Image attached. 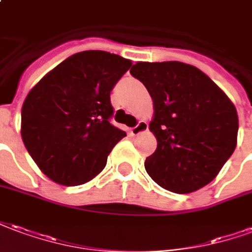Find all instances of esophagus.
I'll list each match as a JSON object with an SVG mask.
<instances>
[{
	"instance_id": "obj_1",
	"label": "esophagus",
	"mask_w": 252,
	"mask_h": 252,
	"mask_svg": "<svg viewBox=\"0 0 252 252\" xmlns=\"http://www.w3.org/2000/svg\"><path fill=\"white\" fill-rule=\"evenodd\" d=\"M148 130H149L148 122H145V121H139L138 125H137V126H134V127L130 130V133H131V135H139L141 133H145V131H148Z\"/></svg>"
}]
</instances>
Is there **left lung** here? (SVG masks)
<instances>
[{
	"label": "left lung",
	"instance_id": "left-lung-1",
	"mask_svg": "<svg viewBox=\"0 0 252 252\" xmlns=\"http://www.w3.org/2000/svg\"><path fill=\"white\" fill-rule=\"evenodd\" d=\"M130 73L153 99L149 127L157 149L145 162L149 176L176 193L209 184L236 148L234 103L203 71L181 62H138Z\"/></svg>",
	"mask_w": 252,
	"mask_h": 252
}]
</instances>
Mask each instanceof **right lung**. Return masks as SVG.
Wrapping results in <instances>:
<instances>
[{"instance_id":"right-lung-1","label":"right lung","mask_w":252,"mask_h":252,"mask_svg":"<svg viewBox=\"0 0 252 252\" xmlns=\"http://www.w3.org/2000/svg\"><path fill=\"white\" fill-rule=\"evenodd\" d=\"M131 62L104 51L75 53L29 91L21 137L40 170L58 184L93 180L126 133L110 124V93Z\"/></svg>"}]
</instances>
